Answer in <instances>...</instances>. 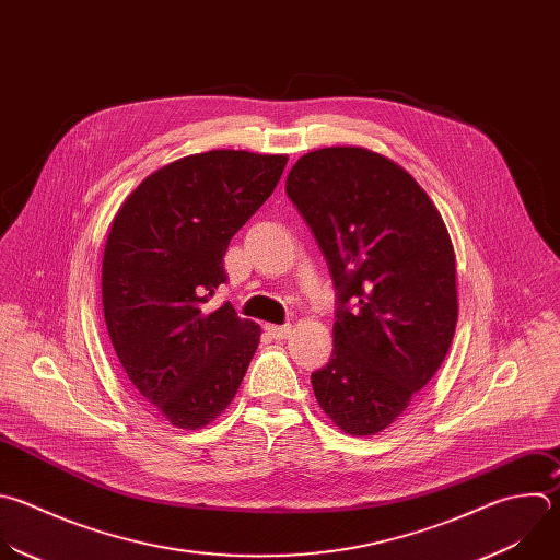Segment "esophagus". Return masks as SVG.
Listing matches in <instances>:
<instances>
[{
  "mask_svg": "<svg viewBox=\"0 0 560 560\" xmlns=\"http://www.w3.org/2000/svg\"><path fill=\"white\" fill-rule=\"evenodd\" d=\"M266 331L275 338V340H283L292 334V325H266Z\"/></svg>",
  "mask_w": 560,
  "mask_h": 560,
  "instance_id": "34e87169",
  "label": "esophagus"
}]
</instances>
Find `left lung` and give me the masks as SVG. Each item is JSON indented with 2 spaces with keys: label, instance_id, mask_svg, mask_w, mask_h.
I'll list each match as a JSON object with an SVG mask.
<instances>
[{
  "label": "left lung",
  "instance_id": "left-lung-1",
  "mask_svg": "<svg viewBox=\"0 0 560 560\" xmlns=\"http://www.w3.org/2000/svg\"><path fill=\"white\" fill-rule=\"evenodd\" d=\"M285 194L314 233L336 294L334 351L312 374L349 435L394 424L435 376L457 325L455 253L422 186L389 158L325 147L290 168Z\"/></svg>",
  "mask_w": 560,
  "mask_h": 560
}]
</instances>
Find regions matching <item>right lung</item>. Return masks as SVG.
Instances as JSON below:
<instances>
[{
    "mask_svg": "<svg viewBox=\"0 0 560 560\" xmlns=\"http://www.w3.org/2000/svg\"><path fill=\"white\" fill-rule=\"evenodd\" d=\"M288 155L215 149L179 158L116 213L103 255V312L133 389L177 429H202L233 402L261 329L231 303L233 235L270 198Z\"/></svg>",
    "mask_w": 560,
    "mask_h": 560,
    "instance_id": "right-lung-1",
    "label": "right lung"
}]
</instances>
